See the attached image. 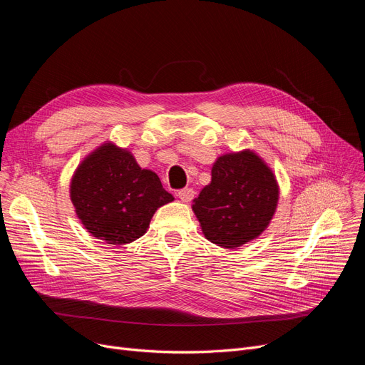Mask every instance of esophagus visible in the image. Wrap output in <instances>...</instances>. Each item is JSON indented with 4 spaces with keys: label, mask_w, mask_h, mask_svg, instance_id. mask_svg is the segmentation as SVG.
<instances>
[{
    "label": "esophagus",
    "mask_w": 365,
    "mask_h": 365,
    "mask_svg": "<svg viewBox=\"0 0 365 365\" xmlns=\"http://www.w3.org/2000/svg\"><path fill=\"white\" fill-rule=\"evenodd\" d=\"M178 197L180 198L182 202H189L195 197V190L192 187H183L178 192Z\"/></svg>",
    "instance_id": "1"
}]
</instances>
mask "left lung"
<instances>
[{"mask_svg": "<svg viewBox=\"0 0 365 365\" xmlns=\"http://www.w3.org/2000/svg\"><path fill=\"white\" fill-rule=\"evenodd\" d=\"M279 187L272 170L250 149L225 153L192 210L204 237L223 248L257 238L274 217Z\"/></svg>", "mask_w": 365, "mask_h": 365, "instance_id": "8db88e82", "label": "left lung"}]
</instances>
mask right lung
<instances>
[{"instance_id": "obj_1", "label": "right lung", "mask_w": 365, "mask_h": 365, "mask_svg": "<svg viewBox=\"0 0 365 365\" xmlns=\"http://www.w3.org/2000/svg\"><path fill=\"white\" fill-rule=\"evenodd\" d=\"M173 200L157 173L110 142L87 155L71 180L76 216L93 237L113 245L140 238L157 210Z\"/></svg>"}]
</instances>
